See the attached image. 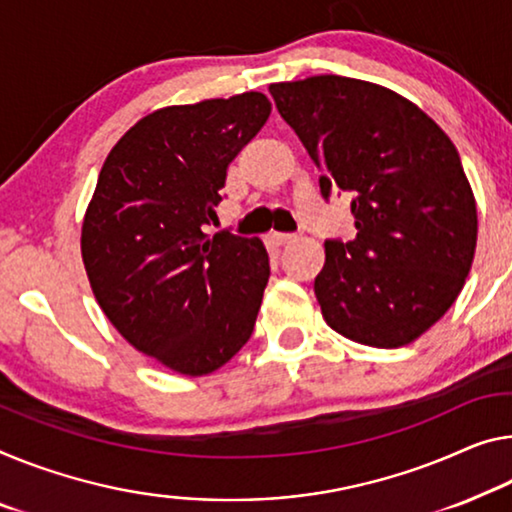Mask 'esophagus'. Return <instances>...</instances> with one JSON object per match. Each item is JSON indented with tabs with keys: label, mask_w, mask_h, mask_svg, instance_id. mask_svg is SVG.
Returning a JSON list of instances; mask_svg holds the SVG:
<instances>
[{
	"label": "esophagus",
	"mask_w": 512,
	"mask_h": 512,
	"mask_svg": "<svg viewBox=\"0 0 512 512\" xmlns=\"http://www.w3.org/2000/svg\"><path fill=\"white\" fill-rule=\"evenodd\" d=\"M272 238H274V242H277V245H281V247L293 245V242H297V235H295V233H274Z\"/></svg>",
	"instance_id": "1"
}]
</instances>
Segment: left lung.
Listing matches in <instances>:
<instances>
[{
	"mask_svg": "<svg viewBox=\"0 0 512 512\" xmlns=\"http://www.w3.org/2000/svg\"><path fill=\"white\" fill-rule=\"evenodd\" d=\"M270 93L320 169V194H352L357 235L325 240L313 283L322 318L373 348L412 343L458 300L474 261L476 201L453 141L373 82L316 75Z\"/></svg>",
	"mask_w": 512,
	"mask_h": 512,
	"instance_id": "obj_1",
	"label": "left lung"
}]
</instances>
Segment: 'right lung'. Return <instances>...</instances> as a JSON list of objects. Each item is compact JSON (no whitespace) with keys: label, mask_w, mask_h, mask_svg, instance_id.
Returning a JSON list of instances; mask_svg holds the SVG:
<instances>
[{"label":"right lung","mask_w":512,"mask_h":512,"mask_svg":"<svg viewBox=\"0 0 512 512\" xmlns=\"http://www.w3.org/2000/svg\"><path fill=\"white\" fill-rule=\"evenodd\" d=\"M270 109L258 91L157 109L109 151L86 208L82 258L100 309L176 373L217 371L254 332L270 279L263 242L206 226Z\"/></svg>","instance_id":"right-lung-1"}]
</instances>
